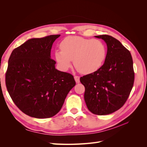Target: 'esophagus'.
I'll return each instance as SVG.
<instances>
[{"label": "esophagus", "instance_id": "34e87169", "mask_svg": "<svg viewBox=\"0 0 147 147\" xmlns=\"http://www.w3.org/2000/svg\"><path fill=\"white\" fill-rule=\"evenodd\" d=\"M74 79L75 82H76L77 83H80V77L78 76H74Z\"/></svg>", "mask_w": 147, "mask_h": 147}]
</instances>
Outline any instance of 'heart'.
<instances>
[{
  "mask_svg": "<svg viewBox=\"0 0 147 147\" xmlns=\"http://www.w3.org/2000/svg\"><path fill=\"white\" fill-rule=\"evenodd\" d=\"M60 48L55 51V57L63 70H68L74 60L80 72L90 74L100 69L107 56L105 44L97 39L70 36L61 42Z\"/></svg>",
  "mask_w": 147,
  "mask_h": 147,
  "instance_id": "b5f03b06",
  "label": "heart"
}]
</instances>
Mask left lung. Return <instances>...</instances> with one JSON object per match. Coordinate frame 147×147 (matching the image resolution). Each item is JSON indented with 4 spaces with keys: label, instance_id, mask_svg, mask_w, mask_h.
<instances>
[{
    "label": "left lung",
    "instance_id": "8db88e82",
    "mask_svg": "<svg viewBox=\"0 0 147 147\" xmlns=\"http://www.w3.org/2000/svg\"><path fill=\"white\" fill-rule=\"evenodd\" d=\"M94 37L107 44L104 64L80 80L85 88L84 99L88 110L106 115L119 110L129 96L134 81L133 61L129 51L116 38L108 35Z\"/></svg>",
    "mask_w": 147,
    "mask_h": 147
}]
</instances>
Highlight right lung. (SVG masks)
I'll return each instance as SVG.
<instances>
[{
	"instance_id": "1",
	"label": "right lung",
	"mask_w": 147,
	"mask_h": 147,
	"mask_svg": "<svg viewBox=\"0 0 147 147\" xmlns=\"http://www.w3.org/2000/svg\"><path fill=\"white\" fill-rule=\"evenodd\" d=\"M60 35L30 38L11 53L5 75L7 91L16 105L31 117L55 116L75 85L72 75L57 70L51 59Z\"/></svg>"
}]
</instances>
